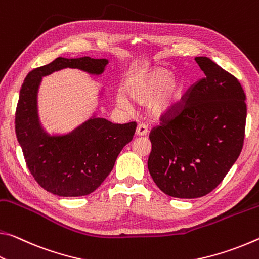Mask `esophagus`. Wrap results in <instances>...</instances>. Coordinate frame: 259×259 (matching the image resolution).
Listing matches in <instances>:
<instances>
[{"label":"esophagus","mask_w":259,"mask_h":259,"mask_svg":"<svg viewBox=\"0 0 259 259\" xmlns=\"http://www.w3.org/2000/svg\"><path fill=\"white\" fill-rule=\"evenodd\" d=\"M148 133V127L145 124H139L137 127V131H135V134L138 135V137H143V135H146Z\"/></svg>","instance_id":"1"}]
</instances>
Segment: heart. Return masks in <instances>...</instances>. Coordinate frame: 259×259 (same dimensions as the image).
Masks as SVG:
<instances>
[{
    "instance_id": "heart-1",
    "label": "heart",
    "mask_w": 259,
    "mask_h": 259,
    "mask_svg": "<svg viewBox=\"0 0 259 259\" xmlns=\"http://www.w3.org/2000/svg\"><path fill=\"white\" fill-rule=\"evenodd\" d=\"M124 91L138 103H148L150 116L159 119L176 111L184 95L185 83L176 80L173 72L165 67H154L132 75L125 82ZM117 102L122 108L130 105L122 95L117 96Z\"/></svg>"
}]
</instances>
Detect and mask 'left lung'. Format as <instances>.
I'll use <instances>...</instances> for the list:
<instances>
[{"label": "left lung", "mask_w": 259, "mask_h": 259, "mask_svg": "<svg viewBox=\"0 0 259 259\" xmlns=\"http://www.w3.org/2000/svg\"><path fill=\"white\" fill-rule=\"evenodd\" d=\"M204 78L189 87L175 112L149 134L148 168L168 196L196 198L217 187L244 141L245 94L234 75L207 57H195Z\"/></svg>", "instance_id": "obj_1"}]
</instances>
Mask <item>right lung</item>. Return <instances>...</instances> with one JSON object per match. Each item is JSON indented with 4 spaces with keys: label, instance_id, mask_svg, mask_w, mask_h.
Listing matches in <instances>:
<instances>
[{
    "label": "right lung",
    "instance_id": "add662e5",
    "mask_svg": "<svg viewBox=\"0 0 259 259\" xmlns=\"http://www.w3.org/2000/svg\"><path fill=\"white\" fill-rule=\"evenodd\" d=\"M108 59L58 57L32 70L19 93L15 128L25 162L35 181L47 192L63 197L84 196L100 187L122 148L132 141L137 122L112 124L93 117L65 135L45 132L37 116V90L42 77L62 69L101 74Z\"/></svg>",
    "mask_w": 259,
    "mask_h": 259
}]
</instances>
